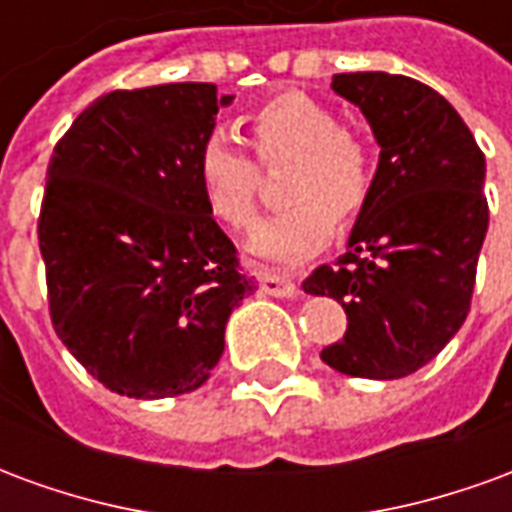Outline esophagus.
Returning <instances> with one entry per match:
<instances>
[{
    "label": "esophagus",
    "instance_id": "esophagus-1",
    "mask_svg": "<svg viewBox=\"0 0 512 512\" xmlns=\"http://www.w3.org/2000/svg\"><path fill=\"white\" fill-rule=\"evenodd\" d=\"M260 288L268 296H277V299H293L299 288L288 274H274V271H260Z\"/></svg>",
    "mask_w": 512,
    "mask_h": 512
}]
</instances>
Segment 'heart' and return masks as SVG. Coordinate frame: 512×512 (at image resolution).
<instances>
[{"mask_svg":"<svg viewBox=\"0 0 512 512\" xmlns=\"http://www.w3.org/2000/svg\"><path fill=\"white\" fill-rule=\"evenodd\" d=\"M260 161L299 153L288 178L285 211L260 224L252 252L274 263H299L334 235V222L351 224L373 191L367 147L348 134L329 106L304 93H279L246 115ZM202 200L213 219L244 233L257 219L260 164L227 131H213L197 156Z\"/></svg>","mask_w":512,"mask_h":512,"instance_id":"b5f03b06","label":"heart"}]
</instances>
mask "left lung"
<instances>
[{"instance_id":"left-lung-1","label":"left lung","mask_w":512,"mask_h":512,"mask_svg":"<svg viewBox=\"0 0 512 512\" xmlns=\"http://www.w3.org/2000/svg\"><path fill=\"white\" fill-rule=\"evenodd\" d=\"M381 145L373 191L348 252L301 282L343 304L348 329L321 359L356 378L417 373L450 343L472 307L488 233L485 156L450 101L392 73H337Z\"/></svg>"}]
</instances>
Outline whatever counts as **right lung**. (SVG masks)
<instances>
[{"label": "right lung", "instance_id": "1", "mask_svg": "<svg viewBox=\"0 0 512 512\" xmlns=\"http://www.w3.org/2000/svg\"><path fill=\"white\" fill-rule=\"evenodd\" d=\"M230 101L208 82L112 90L54 145L38 219L51 326L117 395L205 384L230 312L257 288L197 180Z\"/></svg>", "mask_w": 512, "mask_h": 512}]
</instances>
